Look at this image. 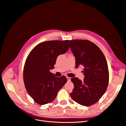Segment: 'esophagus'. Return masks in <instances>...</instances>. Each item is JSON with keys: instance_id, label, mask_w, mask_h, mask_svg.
Masks as SVG:
<instances>
[{"instance_id": "34e87169", "label": "esophagus", "mask_w": 126, "mask_h": 126, "mask_svg": "<svg viewBox=\"0 0 126 126\" xmlns=\"http://www.w3.org/2000/svg\"><path fill=\"white\" fill-rule=\"evenodd\" d=\"M67 80H68V81H70L71 78H70V77H67Z\"/></svg>"}]
</instances>
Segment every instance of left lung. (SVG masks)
<instances>
[{
	"mask_svg": "<svg viewBox=\"0 0 126 126\" xmlns=\"http://www.w3.org/2000/svg\"><path fill=\"white\" fill-rule=\"evenodd\" d=\"M70 47L76 57V68L82 65L85 78H72L74 88L70 93L78 104L90 106L99 101L107 89L109 70L105 56L96 45L88 40H70Z\"/></svg>",
	"mask_w": 126,
	"mask_h": 126,
	"instance_id": "left-lung-1",
	"label": "left lung"
}]
</instances>
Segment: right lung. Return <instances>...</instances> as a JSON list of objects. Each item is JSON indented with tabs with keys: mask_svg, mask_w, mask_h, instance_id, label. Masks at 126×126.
<instances>
[{
	"mask_svg": "<svg viewBox=\"0 0 126 126\" xmlns=\"http://www.w3.org/2000/svg\"><path fill=\"white\" fill-rule=\"evenodd\" d=\"M69 43V40L43 42L27 57L23 70L24 84L30 96L38 104L52 102L66 83L65 76L55 77L49 70L54 68L57 57L68 50Z\"/></svg>",
	"mask_w": 126,
	"mask_h": 126,
	"instance_id": "1",
	"label": "right lung"
}]
</instances>
